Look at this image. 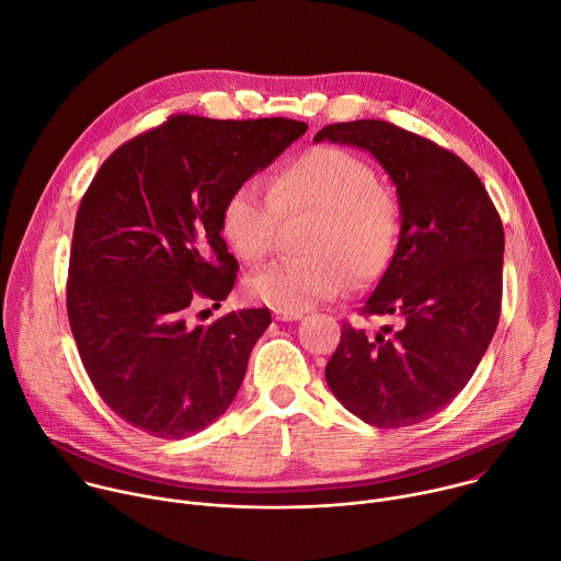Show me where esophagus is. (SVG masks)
Wrapping results in <instances>:
<instances>
[{"label":"esophagus","mask_w":561,"mask_h":561,"mask_svg":"<svg viewBox=\"0 0 561 561\" xmlns=\"http://www.w3.org/2000/svg\"><path fill=\"white\" fill-rule=\"evenodd\" d=\"M273 314H275L277 322H297V319L301 317L299 310H279V308H275Z\"/></svg>","instance_id":"34e87169"}]
</instances>
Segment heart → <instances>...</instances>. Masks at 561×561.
Masks as SVG:
<instances>
[{"instance_id":"1","label":"heart","mask_w":561,"mask_h":561,"mask_svg":"<svg viewBox=\"0 0 561 561\" xmlns=\"http://www.w3.org/2000/svg\"><path fill=\"white\" fill-rule=\"evenodd\" d=\"M317 215L304 251L308 257L273 262L247 282L249 295L279 310H304L344 295L353 282L377 277L392 257L399 217L392 197L377 186L375 169L359 154L317 146L290 159L271 180L230 191L219 228L230 251L244 262L264 260L282 217Z\"/></svg>"}]
</instances>
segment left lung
Listing matches in <instances>:
<instances>
[{
	"instance_id": "left-lung-1",
	"label": "left lung",
	"mask_w": 561,
	"mask_h": 561,
	"mask_svg": "<svg viewBox=\"0 0 561 561\" xmlns=\"http://www.w3.org/2000/svg\"><path fill=\"white\" fill-rule=\"evenodd\" d=\"M368 150L397 186V251L359 314L342 322L327 381L342 407L377 428L420 424L461 392L502 310L504 228L482 180L435 141L381 119L324 126L314 141Z\"/></svg>"
}]
</instances>
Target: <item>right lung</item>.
Here are the masks:
<instances>
[{
  "label": "right lung",
  "instance_id": "obj_1",
  "mask_svg": "<svg viewBox=\"0 0 561 561\" xmlns=\"http://www.w3.org/2000/svg\"><path fill=\"white\" fill-rule=\"evenodd\" d=\"M308 124L173 115L100 167L72 230L66 310L82 364L124 422L182 439L226 413L268 308L191 327L197 301L219 306L237 277L219 213ZM206 312V310H202Z\"/></svg>",
  "mask_w": 561,
  "mask_h": 561
}]
</instances>
